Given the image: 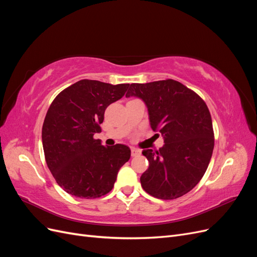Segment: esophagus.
<instances>
[{"instance_id":"obj_1","label":"esophagus","mask_w":257,"mask_h":257,"mask_svg":"<svg viewBox=\"0 0 257 257\" xmlns=\"http://www.w3.org/2000/svg\"><path fill=\"white\" fill-rule=\"evenodd\" d=\"M141 153H142V151L139 149H136V148H132L131 149L132 157H138V155H141Z\"/></svg>"}]
</instances>
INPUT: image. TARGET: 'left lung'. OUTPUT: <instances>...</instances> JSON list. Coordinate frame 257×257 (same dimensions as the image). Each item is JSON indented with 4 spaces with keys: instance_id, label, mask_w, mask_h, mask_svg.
<instances>
[{
    "instance_id": "8db88e82",
    "label": "left lung",
    "mask_w": 257,
    "mask_h": 257,
    "mask_svg": "<svg viewBox=\"0 0 257 257\" xmlns=\"http://www.w3.org/2000/svg\"><path fill=\"white\" fill-rule=\"evenodd\" d=\"M125 96L143 100L151 128L164 139L158 151H143L149 161L141 177L143 189L160 199L184 195L205 175L213 151L212 120L206 103L173 79L132 83Z\"/></svg>"
}]
</instances>
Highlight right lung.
Returning a JSON list of instances; mask_svg holds the SVG:
<instances>
[{"instance_id":"obj_1","label":"right lung","mask_w":257,"mask_h":257,"mask_svg":"<svg viewBox=\"0 0 257 257\" xmlns=\"http://www.w3.org/2000/svg\"><path fill=\"white\" fill-rule=\"evenodd\" d=\"M128 85L83 79L50 105L42 130L45 159L57 183L71 195L89 199L109 193L130 160L127 146L104 147L93 138L100 132L106 108L123 97Z\"/></svg>"}]
</instances>
